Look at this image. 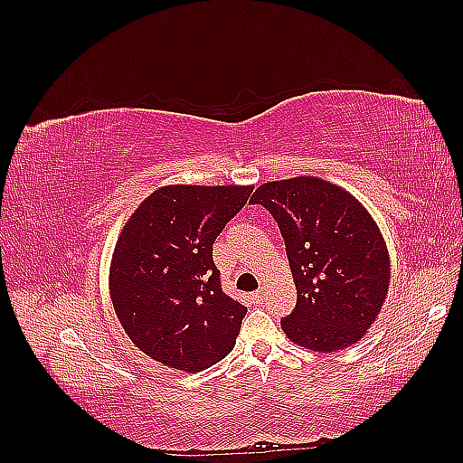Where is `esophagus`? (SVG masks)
<instances>
[{
	"label": "esophagus",
	"instance_id": "obj_1",
	"mask_svg": "<svg viewBox=\"0 0 463 463\" xmlns=\"http://www.w3.org/2000/svg\"><path fill=\"white\" fill-rule=\"evenodd\" d=\"M264 293H266V289H264V288H260L259 291H255V298H257V299H262V298H264Z\"/></svg>",
	"mask_w": 463,
	"mask_h": 463
}]
</instances>
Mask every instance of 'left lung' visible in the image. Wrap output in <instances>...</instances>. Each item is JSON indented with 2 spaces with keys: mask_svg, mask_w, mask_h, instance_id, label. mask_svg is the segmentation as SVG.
<instances>
[{
  "mask_svg": "<svg viewBox=\"0 0 463 463\" xmlns=\"http://www.w3.org/2000/svg\"><path fill=\"white\" fill-rule=\"evenodd\" d=\"M249 203L278 222L298 303L282 318L288 338L332 354L365 338L390 286L386 241L369 210L326 179L299 175L262 184Z\"/></svg>",
  "mask_w": 463,
  "mask_h": 463,
  "instance_id": "left-lung-1",
  "label": "left lung"
}]
</instances>
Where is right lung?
<instances>
[{"mask_svg": "<svg viewBox=\"0 0 463 463\" xmlns=\"http://www.w3.org/2000/svg\"><path fill=\"white\" fill-rule=\"evenodd\" d=\"M253 185H164L125 222L109 262L119 325L150 359L199 373L226 357L247 307L222 291L213 243Z\"/></svg>", "mask_w": 463, "mask_h": 463, "instance_id": "add662e5", "label": "right lung"}]
</instances>
